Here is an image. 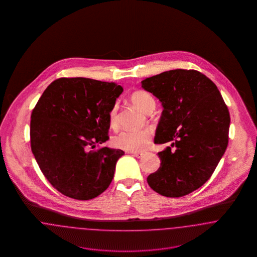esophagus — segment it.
<instances>
[{"label": "esophagus", "instance_id": "obj_1", "mask_svg": "<svg viewBox=\"0 0 257 257\" xmlns=\"http://www.w3.org/2000/svg\"><path fill=\"white\" fill-rule=\"evenodd\" d=\"M133 155H134L135 157H137V158H143L145 155H146V153L145 152H131Z\"/></svg>", "mask_w": 257, "mask_h": 257}]
</instances>
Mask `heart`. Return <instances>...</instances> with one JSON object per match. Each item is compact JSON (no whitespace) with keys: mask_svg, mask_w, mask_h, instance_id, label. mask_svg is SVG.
<instances>
[{"mask_svg":"<svg viewBox=\"0 0 257 257\" xmlns=\"http://www.w3.org/2000/svg\"><path fill=\"white\" fill-rule=\"evenodd\" d=\"M130 100L137 108L145 112H150L155 107V100L145 90H137L130 95ZM109 123L111 128L117 127V107L112 106L109 112ZM152 132L149 129L141 131H122L112 138V146L129 152L144 151L150 147Z\"/></svg>","mask_w":257,"mask_h":257,"instance_id":"obj_1","label":"heart"}]
</instances>
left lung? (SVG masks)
Returning <instances> with one entry per match:
<instances>
[{
  "label": "left lung",
  "instance_id": "left-lung-1",
  "mask_svg": "<svg viewBox=\"0 0 257 257\" xmlns=\"http://www.w3.org/2000/svg\"><path fill=\"white\" fill-rule=\"evenodd\" d=\"M142 87L164 108L154 143L171 144L158 153L161 166L147 183L162 196L189 195L211 177L225 152L227 106L217 86L196 70L166 71L145 79Z\"/></svg>",
  "mask_w": 257,
  "mask_h": 257
}]
</instances>
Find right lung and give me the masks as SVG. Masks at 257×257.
<instances>
[{"instance_id": "obj_1", "label": "right lung", "mask_w": 257, "mask_h": 257, "mask_svg": "<svg viewBox=\"0 0 257 257\" xmlns=\"http://www.w3.org/2000/svg\"><path fill=\"white\" fill-rule=\"evenodd\" d=\"M121 86L87 78L51 83L31 115V148L51 185L64 196L88 200L113 178L124 152L96 144L109 140V112Z\"/></svg>"}]
</instances>
